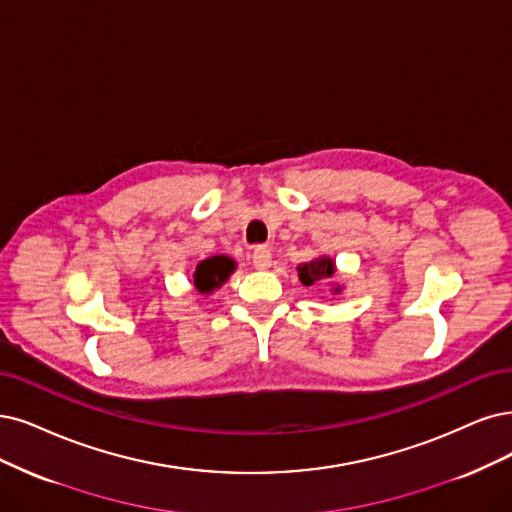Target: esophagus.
<instances>
[{
  "label": "esophagus",
  "mask_w": 512,
  "mask_h": 512,
  "mask_svg": "<svg viewBox=\"0 0 512 512\" xmlns=\"http://www.w3.org/2000/svg\"><path fill=\"white\" fill-rule=\"evenodd\" d=\"M270 263H272V253H270V249H266V246H255V251H253V266H255L257 270H268Z\"/></svg>",
  "instance_id": "1"
}]
</instances>
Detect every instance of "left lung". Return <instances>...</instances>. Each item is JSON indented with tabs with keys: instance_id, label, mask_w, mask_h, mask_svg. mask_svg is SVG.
Returning a JSON list of instances; mask_svg holds the SVG:
<instances>
[{
	"instance_id": "obj_1",
	"label": "left lung",
	"mask_w": 512,
	"mask_h": 512,
	"mask_svg": "<svg viewBox=\"0 0 512 512\" xmlns=\"http://www.w3.org/2000/svg\"><path fill=\"white\" fill-rule=\"evenodd\" d=\"M297 272H299L301 285L312 287V285H316V282H320V280L333 278V274H335V261L331 257H316V259H312L308 263H301V266L297 268ZM342 291H344V287H339V285L333 287L335 295H339Z\"/></svg>"
}]
</instances>
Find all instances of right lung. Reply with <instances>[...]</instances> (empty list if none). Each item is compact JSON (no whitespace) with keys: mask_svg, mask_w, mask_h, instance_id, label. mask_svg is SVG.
Wrapping results in <instances>:
<instances>
[{"mask_svg":"<svg viewBox=\"0 0 512 512\" xmlns=\"http://www.w3.org/2000/svg\"><path fill=\"white\" fill-rule=\"evenodd\" d=\"M234 268H236V263L230 257H225V255L208 257L196 266L194 287L204 295L213 293L215 289H219L223 285L227 278H230Z\"/></svg>","mask_w":512,"mask_h":512,"instance_id":"add662e5","label":"right lung"}]
</instances>
